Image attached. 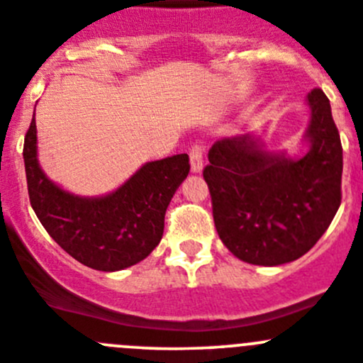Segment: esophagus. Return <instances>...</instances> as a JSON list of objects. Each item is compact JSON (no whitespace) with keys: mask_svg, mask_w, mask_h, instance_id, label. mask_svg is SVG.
Returning a JSON list of instances; mask_svg holds the SVG:
<instances>
[{"mask_svg":"<svg viewBox=\"0 0 363 363\" xmlns=\"http://www.w3.org/2000/svg\"><path fill=\"white\" fill-rule=\"evenodd\" d=\"M189 163H191L193 174H200L203 168V149L202 145H193L189 150Z\"/></svg>","mask_w":363,"mask_h":363,"instance_id":"34e87169","label":"esophagus"}]
</instances>
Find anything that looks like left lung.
<instances>
[{
    "instance_id": "8db88e82",
    "label": "left lung",
    "mask_w": 363,
    "mask_h": 363,
    "mask_svg": "<svg viewBox=\"0 0 363 363\" xmlns=\"http://www.w3.org/2000/svg\"><path fill=\"white\" fill-rule=\"evenodd\" d=\"M311 108L303 157L269 152L255 135L223 138L209 150L203 179L214 225L238 259L257 266L293 262L319 241L340 206L342 145L321 88Z\"/></svg>"
}]
</instances>
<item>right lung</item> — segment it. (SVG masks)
<instances>
[{"label":"right lung","instance_id":"add662e5","mask_svg":"<svg viewBox=\"0 0 363 363\" xmlns=\"http://www.w3.org/2000/svg\"><path fill=\"white\" fill-rule=\"evenodd\" d=\"M23 157L30 203L40 223L70 257L97 271L125 269L160 245L168 203L189 174L188 154H177L145 163L110 195H72L38 164L35 117Z\"/></svg>","mask_w":363,"mask_h":363}]
</instances>
